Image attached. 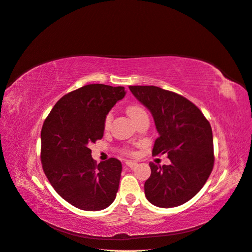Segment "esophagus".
<instances>
[{
    "label": "esophagus",
    "instance_id": "esophagus-1",
    "mask_svg": "<svg viewBox=\"0 0 252 252\" xmlns=\"http://www.w3.org/2000/svg\"><path fill=\"white\" fill-rule=\"evenodd\" d=\"M126 166H128L129 168L134 169L135 167L138 166V163H135V162H133V161H127V162H126Z\"/></svg>",
    "mask_w": 252,
    "mask_h": 252
}]
</instances>
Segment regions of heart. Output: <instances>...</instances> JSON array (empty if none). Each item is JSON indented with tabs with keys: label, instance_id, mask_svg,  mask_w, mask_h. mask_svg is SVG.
I'll return each instance as SVG.
<instances>
[{
	"label": "heart",
	"instance_id": "b5f03b06",
	"mask_svg": "<svg viewBox=\"0 0 252 252\" xmlns=\"http://www.w3.org/2000/svg\"><path fill=\"white\" fill-rule=\"evenodd\" d=\"M128 116L130 117V119L133 121L135 118H138L139 116H141L142 113H145V110L141 107V106L139 105H129L127 109H126ZM111 119H112V116L111 113H107V116L105 117V120H104V126L105 127H108L110 122H111Z\"/></svg>",
	"mask_w": 252,
	"mask_h": 252
}]
</instances>
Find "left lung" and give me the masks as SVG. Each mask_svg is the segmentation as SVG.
I'll return each instance as SVG.
<instances>
[{
	"label": "left lung",
	"mask_w": 252,
	"mask_h": 252,
	"mask_svg": "<svg viewBox=\"0 0 252 252\" xmlns=\"http://www.w3.org/2000/svg\"><path fill=\"white\" fill-rule=\"evenodd\" d=\"M129 89L154 117L158 138L152 155L165 154L171 162L163 166L149 163L145 195L158 207H177L200 191L212 171L211 126L193 103L172 91L157 86Z\"/></svg>",
	"instance_id": "obj_1"
}]
</instances>
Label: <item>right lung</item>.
Returning <instances> with one entry per match:
<instances>
[{"label": "right lung", "instance_id": "add662e5", "mask_svg": "<svg viewBox=\"0 0 252 252\" xmlns=\"http://www.w3.org/2000/svg\"><path fill=\"white\" fill-rule=\"evenodd\" d=\"M125 94L122 86L90 84L61 97L44 121L43 170L58 194L79 209L98 211L116 199L121 162L96 164L89 146L103 138L105 117Z\"/></svg>", "mask_w": 252, "mask_h": 252}]
</instances>
